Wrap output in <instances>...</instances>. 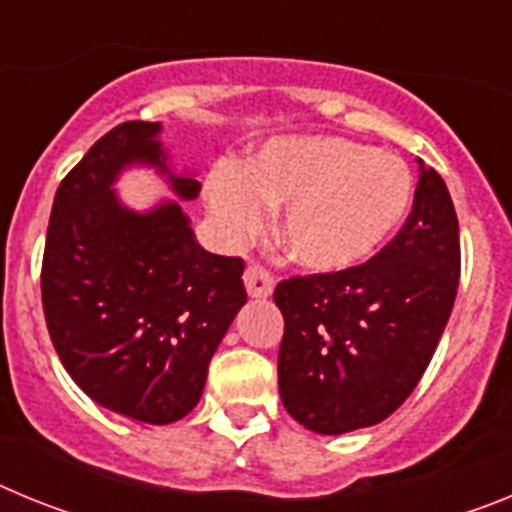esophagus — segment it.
Instances as JSON below:
<instances>
[{
	"instance_id": "1",
	"label": "esophagus",
	"mask_w": 512,
	"mask_h": 512,
	"mask_svg": "<svg viewBox=\"0 0 512 512\" xmlns=\"http://www.w3.org/2000/svg\"><path fill=\"white\" fill-rule=\"evenodd\" d=\"M243 284H246L248 295L256 297V300H266L271 295V289H274V277H271L264 266L251 264L243 271Z\"/></svg>"
}]
</instances>
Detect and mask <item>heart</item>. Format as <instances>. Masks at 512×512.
Returning a JSON list of instances; mask_svg holds the SVG:
<instances>
[{
    "label": "heart",
    "mask_w": 512,
    "mask_h": 512,
    "mask_svg": "<svg viewBox=\"0 0 512 512\" xmlns=\"http://www.w3.org/2000/svg\"><path fill=\"white\" fill-rule=\"evenodd\" d=\"M207 207L228 238L261 225L264 207H282L277 238L295 264L343 271L361 264L402 223L413 176L397 156L338 135L274 138L241 169L217 166Z\"/></svg>",
    "instance_id": "obj_1"
}]
</instances>
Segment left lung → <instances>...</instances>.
I'll use <instances>...</instances> for the list:
<instances>
[{"label":"left lung","mask_w":512,"mask_h":512,"mask_svg":"<svg viewBox=\"0 0 512 512\" xmlns=\"http://www.w3.org/2000/svg\"><path fill=\"white\" fill-rule=\"evenodd\" d=\"M420 171L408 220L372 259L274 289L284 318L279 395L307 431L338 436L382 423L415 390L449 323L459 220L441 174Z\"/></svg>","instance_id":"8db88e82"}]
</instances>
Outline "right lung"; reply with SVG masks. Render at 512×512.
I'll return each mask as SVG.
<instances>
[{"label": "right lung", "mask_w": 512, "mask_h": 512, "mask_svg": "<svg viewBox=\"0 0 512 512\" xmlns=\"http://www.w3.org/2000/svg\"><path fill=\"white\" fill-rule=\"evenodd\" d=\"M158 122L128 120L63 176L45 235L40 295L58 359L94 402L140 423L184 418L200 402L217 343L246 302L243 259L194 243L182 207L138 215L112 192L117 171H166ZM179 197L200 184L171 176Z\"/></svg>", "instance_id": "obj_1"}]
</instances>
